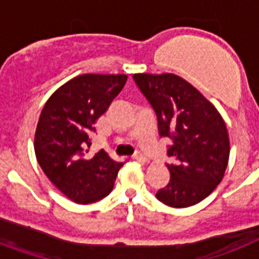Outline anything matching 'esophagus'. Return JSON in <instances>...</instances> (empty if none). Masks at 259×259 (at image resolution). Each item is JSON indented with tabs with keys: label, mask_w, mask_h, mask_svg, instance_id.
<instances>
[{
	"label": "esophagus",
	"mask_w": 259,
	"mask_h": 259,
	"mask_svg": "<svg viewBox=\"0 0 259 259\" xmlns=\"http://www.w3.org/2000/svg\"><path fill=\"white\" fill-rule=\"evenodd\" d=\"M134 159L138 160V162H143V163L149 160V159H147V156L145 155V154H142V153H137L136 155H134Z\"/></svg>",
	"instance_id": "1"
}]
</instances>
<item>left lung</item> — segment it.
I'll return each mask as SVG.
<instances>
[{"instance_id":"8db88e82","label":"left lung","mask_w":259,"mask_h":259,"mask_svg":"<svg viewBox=\"0 0 259 259\" xmlns=\"http://www.w3.org/2000/svg\"><path fill=\"white\" fill-rule=\"evenodd\" d=\"M153 106L160 138H170V182L155 193L174 208L200 203L219 186L229 159L227 125L212 104L190 82L172 73L133 75Z\"/></svg>"}]
</instances>
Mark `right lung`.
Returning <instances> with one entry per match:
<instances>
[{"mask_svg":"<svg viewBox=\"0 0 259 259\" xmlns=\"http://www.w3.org/2000/svg\"><path fill=\"white\" fill-rule=\"evenodd\" d=\"M126 80V75H80L43 106L34 141L36 159L52 184L75 203L91 204L108 196L122 167L104 150L92 156L88 149L96 119Z\"/></svg>","mask_w":259,"mask_h":259,"instance_id":"obj_1","label":"right lung"}]
</instances>
